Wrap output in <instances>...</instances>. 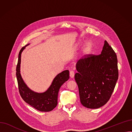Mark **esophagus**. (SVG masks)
<instances>
[{"label": "esophagus", "instance_id": "esophagus-1", "mask_svg": "<svg viewBox=\"0 0 132 132\" xmlns=\"http://www.w3.org/2000/svg\"><path fill=\"white\" fill-rule=\"evenodd\" d=\"M74 74H75V73H74V72L73 71H71L70 72V77H71V78H74Z\"/></svg>", "mask_w": 132, "mask_h": 132}]
</instances>
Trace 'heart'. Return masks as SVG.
Returning a JSON list of instances; mask_svg holds the SVG:
<instances>
[{
  "mask_svg": "<svg viewBox=\"0 0 132 132\" xmlns=\"http://www.w3.org/2000/svg\"><path fill=\"white\" fill-rule=\"evenodd\" d=\"M91 47H92V44L90 43H88L86 45V51H90V50L91 49Z\"/></svg>",
  "mask_w": 132,
  "mask_h": 132,
  "instance_id": "1",
  "label": "heart"
}]
</instances>
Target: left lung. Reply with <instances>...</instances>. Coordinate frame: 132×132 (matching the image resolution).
<instances>
[{"label": "left lung", "mask_w": 132, "mask_h": 132, "mask_svg": "<svg viewBox=\"0 0 132 132\" xmlns=\"http://www.w3.org/2000/svg\"><path fill=\"white\" fill-rule=\"evenodd\" d=\"M74 78L80 102L84 106L97 109L110 100L118 79L117 55L106 40L99 55L87 54L76 65Z\"/></svg>", "instance_id": "8db88e82"}]
</instances>
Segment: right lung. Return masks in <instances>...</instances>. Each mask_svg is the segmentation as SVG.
<instances>
[{"instance_id": "1", "label": "right lung", "mask_w": 132, "mask_h": 132, "mask_svg": "<svg viewBox=\"0 0 132 132\" xmlns=\"http://www.w3.org/2000/svg\"><path fill=\"white\" fill-rule=\"evenodd\" d=\"M22 47L19 53L16 69V75L20 94L22 99L32 107L42 112H49L56 107L58 103V95L59 89L70 78L69 71L65 70L58 74L53 79L47 90L42 93L34 92L26 85L20 74L21 53L26 46Z\"/></svg>"}]
</instances>
